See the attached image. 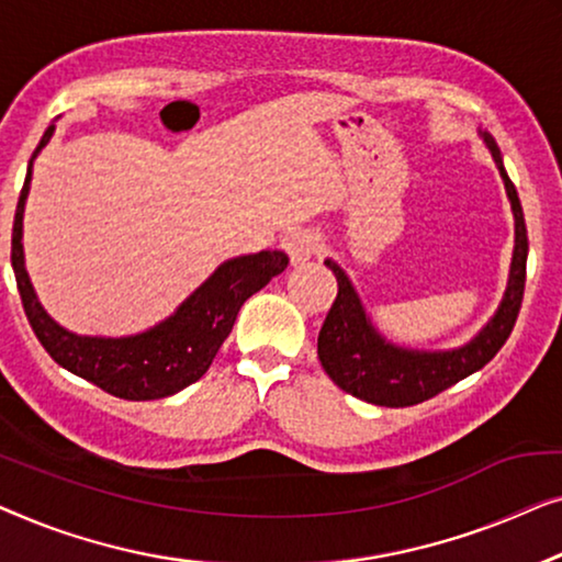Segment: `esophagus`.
<instances>
[{
    "instance_id": "obj_1",
    "label": "esophagus",
    "mask_w": 562,
    "mask_h": 562,
    "mask_svg": "<svg viewBox=\"0 0 562 562\" xmlns=\"http://www.w3.org/2000/svg\"><path fill=\"white\" fill-rule=\"evenodd\" d=\"M282 249L290 255L292 265H300L321 249V234L313 228H295L282 239Z\"/></svg>"
}]
</instances>
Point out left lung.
I'll return each instance as SVG.
<instances>
[{"label":"left lung","instance_id":"obj_1","mask_svg":"<svg viewBox=\"0 0 562 562\" xmlns=\"http://www.w3.org/2000/svg\"><path fill=\"white\" fill-rule=\"evenodd\" d=\"M484 137L488 153H492L496 168L502 172L504 188H507L512 213H515V257L507 292H504L499 311L494 318L479 330L476 338L453 351H415L402 349L386 341L379 330L371 326L369 315L346 278V272L334 259H326V267L336 274L338 295L323 321L318 334V359L326 374L344 392L353 394L363 402L382 407H409L417 402L436 397L442 390L453 386L473 371L484 369L496 357V351L507 344L515 328L521 297H525V274H527V226L525 213L507 170L502 165V153L488 132H479Z\"/></svg>","mask_w":562,"mask_h":562}]
</instances>
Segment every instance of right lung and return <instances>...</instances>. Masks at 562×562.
<instances>
[{
  "label": "right lung",
  "mask_w": 562,
  "mask_h": 562,
  "mask_svg": "<svg viewBox=\"0 0 562 562\" xmlns=\"http://www.w3.org/2000/svg\"><path fill=\"white\" fill-rule=\"evenodd\" d=\"M53 132L55 124L47 126L41 145L30 157L12 226V270L30 326L53 361L114 397L132 402L170 397L186 390L188 384L199 382L209 371L221 344L232 334L244 300L284 272L290 259L278 249L228 259L170 318L157 323L145 334L122 338L70 334L37 303L25 270V251H22V213H25L30 180H33V160L50 142Z\"/></svg>",
  "instance_id": "1"
}]
</instances>
